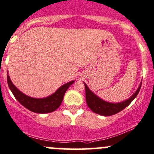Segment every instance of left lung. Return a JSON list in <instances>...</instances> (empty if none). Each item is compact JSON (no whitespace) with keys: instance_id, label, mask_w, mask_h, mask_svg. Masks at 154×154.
Here are the masks:
<instances>
[{"instance_id":"8db88e82","label":"left lung","mask_w":154,"mask_h":154,"mask_svg":"<svg viewBox=\"0 0 154 154\" xmlns=\"http://www.w3.org/2000/svg\"><path fill=\"white\" fill-rule=\"evenodd\" d=\"M84 85H85V99H86V103L90 109L93 112L100 114V115L111 116L115 114H117L119 111H122L124 108H125L126 107L130 105V103L134 100V98L137 96L138 93L140 92L142 83L140 84L138 89L134 94V95H132L131 97V98L125 100V101L121 102V103H108V102L101 100L97 96H96L88 88L86 84L84 83Z\"/></svg>"}]
</instances>
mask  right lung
<instances>
[{
	"label": "right lung",
	"mask_w": 154,
	"mask_h": 154,
	"mask_svg": "<svg viewBox=\"0 0 154 154\" xmlns=\"http://www.w3.org/2000/svg\"><path fill=\"white\" fill-rule=\"evenodd\" d=\"M74 82V81H71L68 83L64 84L60 88H58L56 92H54L53 94L48 97L36 99L26 96L21 91H20L13 85L10 78H9V76L7 74L8 85L16 100L26 108L32 112L38 113V114H47V113H51L57 109L63 100L65 93Z\"/></svg>",
	"instance_id": "1"
}]
</instances>
